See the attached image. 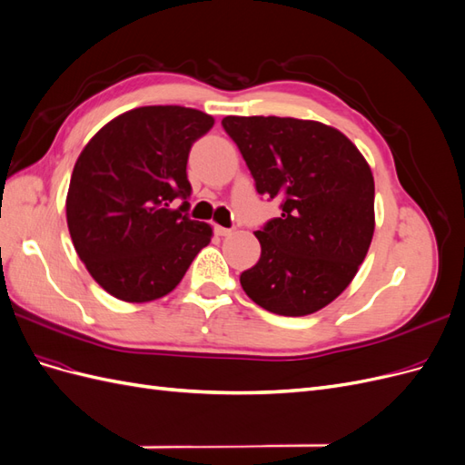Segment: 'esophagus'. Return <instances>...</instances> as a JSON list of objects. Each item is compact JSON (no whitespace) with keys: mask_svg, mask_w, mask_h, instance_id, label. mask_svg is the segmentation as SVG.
Masks as SVG:
<instances>
[{"mask_svg":"<svg viewBox=\"0 0 465 465\" xmlns=\"http://www.w3.org/2000/svg\"><path fill=\"white\" fill-rule=\"evenodd\" d=\"M215 234H217V236H231V234H232V229H224V227H219V224H217V227H215Z\"/></svg>","mask_w":465,"mask_h":465,"instance_id":"esophagus-1","label":"esophagus"}]
</instances>
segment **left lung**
<instances>
[{
	"instance_id": "left-lung-1",
	"label": "left lung",
	"mask_w": 465,
	"mask_h": 465,
	"mask_svg": "<svg viewBox=\"0 0 465 465\" xmlns=\"http://www.w3.org/2000/svg\"><path fill=\"white\" fill-rule=\"evenodd\" d=\"M256 192L281 200V215L256 238L262 246L241 285L265 311L306 316L353 281L374 234V178L349 139L326 124L277 116H227Z\"/></svg>"
}]
</instances>
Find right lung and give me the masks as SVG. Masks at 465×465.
I'll return each mask as SVG.
<instances>
[{"label":"right lung","mask_w":465,"mask_h":465,"mask_svg":"<svg viewBox=\"0 0 465 465\" xmlns=\"http://www.w3.org/2000/svg\"><path fill=\"white\" fill-rule=\"evenodd\" d=\"M213 124L202 110L142 106L108 122L81 151L65 200L67 227L81 262L112 297H164L209 244V224L186 213V164L193 142Z\"/></svg>","instance_id":"obj_1"}]
</instances>
